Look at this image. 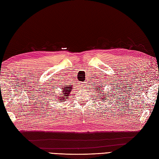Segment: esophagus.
<instances>
[{"label":"esophagus","mask_w":159,"mask_h":159,"mask_svg":"<svg viewBox=\"0 0 159 159\" xmlns=\"http://www.w3.org/2000/svg\"><path fill=\"white\" fill-rule=\"evenodd\" d=\"M79 84L80 85V86L84 87H85V85H86V83L85 82H80Z\"/></svg>","instance_id":"34e87169"}]
</instances>
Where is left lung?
Masks as SVG:
<instances>
[{"mask_svg": "<svg viewBox=\"0 0 159 159\" xmlns=\"http://www.w3.org/2000/svg\"><path fill=\"white\" fill-rule=\"evenodd\" d=\"M102 83H100V84H98V85H96V84L95 85H93V89L94 88L95 89V92H97L96 93H98V94H97V96L98 98V99L100 100V101H102V100H106L107 99L106 98H111L112 96H111V93H110V92H106L107 91H104V86H102L103 85ZM105 85H107V84H105Z\"/></svg>", "mask_w": 159, "mask_h": 159, "instance_id": "1", "label": "left lung"}]
</instances>
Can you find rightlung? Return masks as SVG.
Instances as JSON below:
<instances>
[{
    "label": "right lung",
    "instance_id": "obj_1",
    "mask_svg": "<svg viewBox=\"0 0 159 159\" xmlns=\"http://www.w3.org/2000/svg\"><path fill=\"white\" fill-rule=\"evenodd\" d=\"M63 87H61L62 88V91L59 94H56V96L55 97V99L57 102H65V100H67L69 96H70V94L71 93V91H72V85H63ZM55 96V95H53Z\"/></svg>",
    "mask_w": 159,
    "mask_h": 159
}]
</instances>
